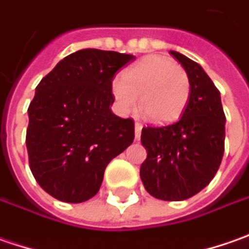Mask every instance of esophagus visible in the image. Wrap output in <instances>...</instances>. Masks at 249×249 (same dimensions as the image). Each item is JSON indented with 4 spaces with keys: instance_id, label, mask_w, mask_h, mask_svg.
I'll list each match as a JSON object with an SVG mask.
<instances>
[{
    "instance_id": "1",
    "label": "esophagus",
    "mask_w": 249,
    "mask_h": 249,
    "mask_svg": "<svg viewBox=\"0 0 249 249\" xmlns=\"http://www.w3.org/2000/svg\"><path fill=\"white\" fill-rule=\"evenodd\" d=\"M142 128H143V126H142L141 123H135V139H136V141L141 139Z\"/></svg>"
}]
</instances>
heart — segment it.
<instances>
[{
  "label": "heart",
  "instance_id": "obj_1",
  "mask_svg": "<svg viewBox=\"0 0 249 249\" xmlns=\"http://www.w3.org/2000/svg\"><path fill=\"white\" fill-rule=\"evenodd\" d=\"M141 106L151 121L167 124L182 116L190 96V80L183 67L164 56H146L113 82V96L121 114Z\"/></svg>",
  "mask_w": 249,
  "mask_h": 249
}]
</instances>
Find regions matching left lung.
Returning a JSON list of instances; mask_svg holds the SVG:
<instances>
[{
	"label": "left lung",
	"instance_id": "1",
	"mask_svg": "<svg viewBox=\"0 0 249 249\" xmlns=\"http://www.w3.org/2000/svg\"><path fill=\"white\" fill-rule=\"evenodd\" d=\"M171 55L190 80V96L179 121L146 126L141 141L147 159L141 167L144 189L164 201H182L208 186L225 151V124L220 93L201 66L176 51Z\"/></svg>",
	"mask_w": 249,
	"mask_h": 249
}]
</instances>
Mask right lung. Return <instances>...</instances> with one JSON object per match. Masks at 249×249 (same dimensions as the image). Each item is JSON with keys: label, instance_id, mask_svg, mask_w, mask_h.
<instances>
[{"label": "right lung", "instance_id": "1", "mask_svg": "<svg viewBox=\"0 0 249 249\" xmlns=\"http://www.w3.org/2000/svg\"><path fill=\"white\" fill-rule=\"evenodd\" d=\"M133 55L81 49L60 60L36 88L26 146L38 184L56 200L87 201L105 169L135 138L131 118L113 114L114 74Z\"/></svg>", "mask_w": 249, "mask_h": 249}]
</instances>
